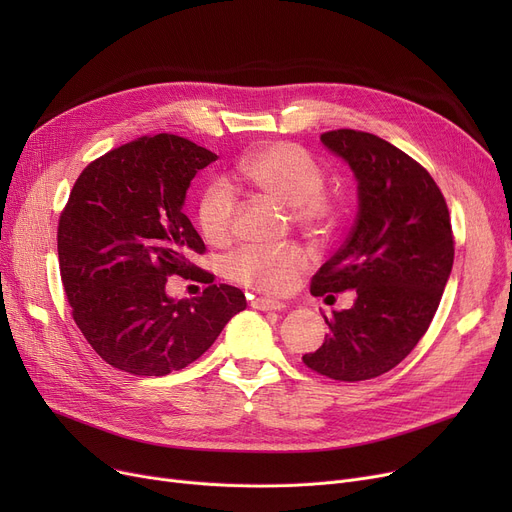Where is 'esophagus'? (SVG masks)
I'll list each match as a JSON object with an SVG mask.
<instances>
[{"mask_svg":"<svg viewBox=\"0 0 512 512\" xmlns=\"http://www.w3.org/2000/svg\"><path fill=\"white\" fill-rule=\"evenodd\" d=\"M253 307L259 311H282L286 305L280 301H272V299H255Z\"/></svg>","mask_w":512,"mask_h":512,"instance_id":"1","label":"esophagus"}]
</instances>
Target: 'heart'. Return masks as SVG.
<instances>
[{
    "mask_svg": "<svg viewBox=\"0 0 512 512\" xmlns=\"http://www.w3.org/2000/svg\"><path fill=\"white\" fill-rule=\"evenodd\" d=\"M240 176L261 195L292 209L303 230L321 232L334 218V203L321 191L326 182L317 161L294 143H272L257 149L240 164ZM203 236L215 247L230 242L236 222V197L228 182H211L197 207ZM309 270V257L299 247L245 249L230 257L228 276L265 294L288 292Z\"/></svg>",
    "mask_w": 512,
    "mask_h": 512,
    "instance_id": "heart-1",
    "label": "heart"
}]
</instances>
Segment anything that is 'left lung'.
<instances>
[{
	"mask_svg": "<svg viewBox=\"0 0 512 512\" xmlns=\"http://www.w3.org/2000/svg\"><path fill=\"white\" fill-rule=\"evenodd\" d=\"M357 180L359 211L344 245L313 276L311 294L357 290L336 311L324 344L303 355L313 371L361 382L405 359L436 315L452 272L454 240L438 184L392 143L359 130L321 134Z\"/></svg>",
	"mask_w": 512,
	"mask_h": 512,
	"instance_id": "left-lung-1",
	"label": "left lung"
}]
</instances>
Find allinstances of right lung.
Segmentation results:
<instances>
[{"instance_id": "add662e5", "label": "right lung", "mask_w": 512, "mask_h": 512, "mask_svg": "<svg viewBox=\"0 0 512 512\" xmlns=\"http://www.w3.org/2000/svg\"><path fill=\"white\" fill-rule=\"evenodd\" d=\"M218 159L176 134L122 145L78 176L58 226V257L72 317L95 353L132 375H168L197 361L245 294L209 284L174 299L170 276H195L205 245L182 207L195 174Z\"/></svg>"}]
</instances>
